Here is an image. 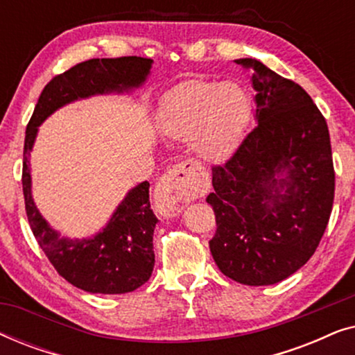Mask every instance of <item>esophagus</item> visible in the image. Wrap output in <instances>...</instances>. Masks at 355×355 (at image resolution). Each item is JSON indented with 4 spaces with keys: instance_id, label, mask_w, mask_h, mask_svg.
I'll return each mask as SVG.
<instances>
[{
    "instance_id": "esophagus-1",
    "label": "esophagus",
    "mask_w": 355,
    "mask_h": 355,
    "mask_svg": "<svg viewBox=\"0 0 355 355\" xmlns=\"http://www.w3.org/2000/svg\"><path fill=\"white\" fill-rule=\"evenodd\" d=\"M207 179L197 173L191 162L178 163L164 174L157 187V198L164 211L179 213L193 198L207 192Z\"/></svg>"
}]
</instances>
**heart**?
<instances>
[{"label":"heart","instance_id":"b5f03b06","mask_svg":"<svg viewBox=\"0 0 355 355\" xmlns=\"http://www.w3.org/2000/svg\"><path fill=\"white\" fill-rule=\"evenodd\" d=\"M250 114L249 95L241 85L191 80L164 101L162 125L173 139H192L205 159H221L232 152Z\"/></svg>","mask_w":355,"mask_h":355}]
</instances>
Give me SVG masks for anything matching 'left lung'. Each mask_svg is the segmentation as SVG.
<instances>
[{
  "label": "left lung",
  "instance_id": "left-lung-1",
  "mask_svg": "<svg viewBox=\"0 0 355 355\" xmlns=\"http://www.w3.org/2000/svg\"><path fill=\"white\" fill-rule=\"evenodd\" d=\"M236 62L254 69L259 124L213 166L207 203L216 231L208 244L223 275L266 286L295 273L322 241L334 198L331 142L327 119L302 87L260 61ZM283 172L288 178H275Z\"/></svg>",
  "mask_w": 355,
  "mask_h": 355
}]
</instances>
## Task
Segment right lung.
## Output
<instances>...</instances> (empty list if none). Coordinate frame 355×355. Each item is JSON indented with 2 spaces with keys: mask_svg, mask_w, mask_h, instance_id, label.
Listing matches in <instances>:
<instances>
[{
  "mask_svg": "<svg viewBox=\"0 0 355 355\" xmlns=\"http://www.w3.org/2000/svg\"><path fill=\"white\" fill-rule=\"evenodd\" d=\"M150 58H95L53 77L43 89L26 129L22 163V192L28 225L38 245L58 275L76 288L94 294H125L145 284L153 271V230L158 223L150 208L145 181L128 193L103 232L94 239H62L43 220L31 193V153L37 128L60 106L84 96L125 90L142 84Z\"/></svg>",
  "mask_w": 355,
  "mask_h": 355,
  "instance_id": "add662e5",
  "label": "right lung"
}]
</instances>
